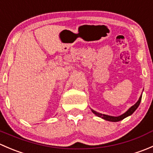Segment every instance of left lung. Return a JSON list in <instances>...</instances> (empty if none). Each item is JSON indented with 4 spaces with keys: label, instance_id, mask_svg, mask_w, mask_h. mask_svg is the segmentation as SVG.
<instances>
[{
    "label": "left lung",
    "instance_id": "left-lung-1",
    "mask_svg": "<svg viewBox=\"0 0 153 153\" xmlns=\"http://www.w3.org/2000/svg\"><path fill=\"white\" fill-rule=\"evenodd\" d=\"M141 97H142V95H141V97L139 98V99H138V101H137V103L135 104H134L133 106H131L130 108H129V109H128L127 111H126L125 113L123 114V115H120V116H117V117H114V116H110V115H104V114H101L99 113V112H95V111L92 110V112H93L94 114H95V115H97V116L100 117V118H104V119L106 120V121H114V122H117V121H121V120H123L124 118H126L127 116H129V115H132V113H133L134 112H135V110H136L137 108L138 107V106H139L140 103H141Z\"/></svg>",
    "mask_w": 153,
    "mask_h": 153
}]
</instances>
